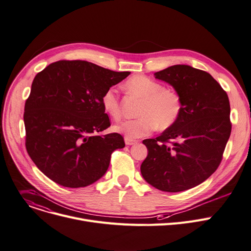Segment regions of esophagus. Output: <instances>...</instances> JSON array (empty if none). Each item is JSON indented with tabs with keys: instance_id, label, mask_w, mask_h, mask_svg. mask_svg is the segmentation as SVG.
Returning <instances> with one entry per match:
<instances>
[{
	"instance_id": "obj_1",
	"label": "esophagus",
	"mask_w": 251,
	"mask_h": 251,
	"mask_svg": "<svg viewBox=\"0 0 251 251\" xmlns=\"http://www.w3.org/2000/svg\"><path fill=\"white\" fill-rule=\"evenodd\" d=\"M125 143H126V145H134V144H136L137 143V141L136 140H134V139H132V138H129V137H125Z\"/></svg>"
}]
</instances>
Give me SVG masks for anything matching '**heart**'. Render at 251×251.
<instances>
[{
	"label": "heart",
	"instance_id": "heart-1",
	"mask_svg": "<svg viewBox=\"0 0 251 251\" xmlns=\"http://www.w3.org/2000/svg\"><path fill=\"white\" fill-rule=\"evenodd\" d=\"M125 90L142 99L135 119H127L115 126V130L129 138L148 135L157 126L164 130L174 126L182 112L180 95L172 89H165L162 83L146 75H138L129 78ZM101 104L104 111L114 119L121 117V105L116 89L108 88L102 95Z\"/></svg>",
	"mask_w": 251,
	"mask_h": 251
}]
</instances>
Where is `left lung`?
<instances>
[{
	"label": "left lung",
	"mask_w": 251,
	"mask_h": 251,
	"mask_svg": "<svg viewBox=\"0 0 251 251\" xmlns=\"http://www.w3.org/2000/svg\"><path fill=\"white\" fill-rule=\"evenodd\" d=\"M154 75L180 95L182 112L160 136L143 140L148 154L140 171L152 187L182 192L202 183L220 165L232 127L229 99L210 74L190 65H173Z\"/></svg>",
	"instance_id": "obj_1"
}]
</instances>
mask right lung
<instances>
[{
    "instance_id": "right-lung-1",
    "label": "right lung",
    "mask_w": 251,
    "mask_h": 251,
    "mask_svg": "<svg viewBox=\"0 0 251 251\" xmlns=\"http://www.w3.org/2000/svg\"><path fill=\"white\" fill-rule=\"evenodd\" d=\"M129 72H113L85 60H59L33 79L26 100V149L37 168L66 188L92 185L107 172L122 135H98L110 127L101 98Z\"/></svg>"
}]
</instances>
